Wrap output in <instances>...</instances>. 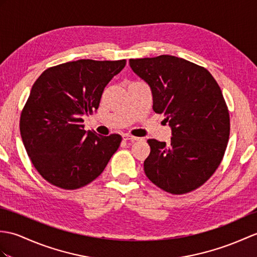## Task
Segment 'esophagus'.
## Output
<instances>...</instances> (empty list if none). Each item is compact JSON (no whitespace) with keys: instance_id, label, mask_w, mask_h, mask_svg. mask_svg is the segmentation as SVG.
<instances>
[{"instance_id":"esophagus-1","label":"esophagus","mask_w":257,"mask_h":257,"mask_svg":"<svg viewBox=\"0 0 257 257\" xmlns=\"http://www.w3.org/2000/svg\"><path fill=\"white\" fill-rule=\"evenodd\" d=\"M122 139L123 140H129V141H139L140 140L139 137H135V136H131V135H123Z\"/></svg>"}]
</instances>
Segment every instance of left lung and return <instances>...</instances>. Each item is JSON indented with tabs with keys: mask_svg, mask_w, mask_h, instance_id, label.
I'll use <instances>...</instances> for the list:
<instances>
[{
	"mask_svg": "<svg viewBox=\"0 0 257 257\" xmlns=\"http://www.w3.org/2000/svg\"><path fill=\"white\" fill-rule=\"evenodd\" d=\"M134 72L151 88L153 110L172 128L170 143L149 139L147 177L173 195L204 185L223 159L230 115L217 81L198 64L174 56L130 59Z\"/></svg>",
	"mask_w": 257,
	"mask_h": 257,
	"instance_id": "obj_1",
	"label": "left lung"
}]
</instances>
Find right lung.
I'll use <instances>...</instances> for the list:
<instances>
[{"label":"right lung","mask_w":257,"mask_h":257,"mask_svg":"<svg viewBox=\"0 0 257 257\" xmlns=\"http://www.w3.org/2000/svg\"><path fill=\"white\" fill-rule=\"evenodd\" d=\"M124 65V59H81L48 68L34 83L20 130L29 159L48 183L68 190L85 186L118 150L121 136L85 131L82 122L98 108L104 88Z\"/></svg>","instance_id":"obj_1"}]
</instances>
